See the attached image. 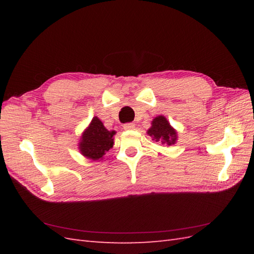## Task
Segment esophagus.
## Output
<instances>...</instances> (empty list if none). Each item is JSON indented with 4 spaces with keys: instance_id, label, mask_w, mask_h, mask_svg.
Here are the masks:
<instances>
[{
    "instance_id": "obj_1",
    "label": "esophagus",
    "mask_w": 254,
    "mask_h": 254,
    "mask_svg": "<svg viewBox=\"0 0 254 254\" xmlns=\"http://www.w3.org/2000/svg\"><path fill=\"white\" fill-rule=\"evenodd\" d=\"M135 127V124L134 123H132V122H130V123H126L123 126V128L124 130H133V128Z\"/></svg>"
}]
</instances>
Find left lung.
I'll return each mask as SVG.
<instances>
[{
    "mask_svg": "<svg viewBox=\"0 0 254 254\" xmlns=\"http://www.w3.org/2000/svg\"><path fill=\"white\" fill-rule=\"evenodd\" d=\"M148 135L156 142L166 143L168 145L175 144L177 135L176 131L170 127L169 122L163 116L155 118L152 122V127L147 131Z\"/></svg>",
    "mask_w": 254,
    "mask_h": 254,
    "instance_id": "8db88e82",
    "label": "left lung"
}]
</instances>
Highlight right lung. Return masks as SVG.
I'll list each match as a JSON object with an SVG mask.
<instances>
[{"label":"right lung","mask_w":254,"mask_h":254,"mask_svg":"<svg viewBox=\"0 0 254 254\" xmlns=\"http://www.w3.org/2000/svg\"><path fill=\"white\" fill-rule=\"evenodd\" d=\"M115 131H108L98 118L95 117L91 120L79 143V149L84 156L93 160L101 158L113 145Z\"/></svg>","instance_id":"right-lung-1"}]
</instances>
